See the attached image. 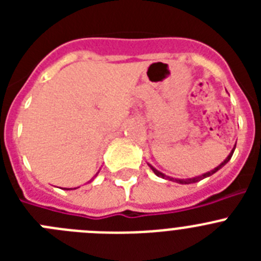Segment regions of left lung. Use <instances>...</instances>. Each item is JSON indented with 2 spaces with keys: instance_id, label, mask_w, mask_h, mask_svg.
I'll list each match as a JSON object with an SVG mask.
<instances>
[{
  "instance_id": "1",
  "label": "left lung",
  "mask_w": 261,
  "mask_h": 261,
  "mask_svg": "<svg viewBox=\"0 0 261 261\" xmlns=\"http://www.w3.org/2000/svg\"><path fill=\"white\" fill-rule=\"evenodd\" d=\"M234 150H235V147H234V149H232V150H231V153L229 154V156H227V158H226L225 161H223V162L221 163L220 166H217V167L214 168V170H212V171H209V172H206V174L201 175V176L190 177V179H174V177L166 176L165 174H162V172H161V171H158V170H155V168H154L153 166H150V165H149V166H150V167H151V170H153V171H154V174H155L156 176H159V177H163V179H168V180L176 181V183H180V184H191V183H197V181L202 180V179H205V177H208V176H211V175H213L214 172H217V171H218V170H220V168L222 167V166H225L226 163L229 162V161H230V158H231V156H232V153H234Z\"/></svg>"
}]
</instances>
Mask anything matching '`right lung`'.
Returning <instances> with one entry per match:
<instances>
[{
    "label": "right lung",
    "mask_w": 261,
    "mask_h": 261,
    "mask_svg": "<svg viewBox=\"0 0 261 261\" xmlns=\"http://www.w3.org/2000/svg\"><path fill=\"white\" fill-rule=\"evenodd\" d=\"M70 190H71V188H70Z\"/></svg>",
    "instance_id": "1"
}]
</instances>
